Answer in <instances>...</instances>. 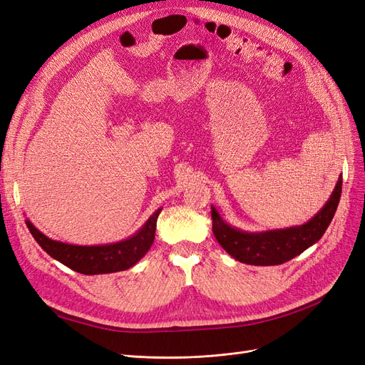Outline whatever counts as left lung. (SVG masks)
Returning a JSON list of instances; mask_svg holds the SVG:
<instances>
[{
  "instance_id": "8db88e82",
  "label": "left lung",
  "mask_w": 365,
  "mask_h": 365,
  "mask_svg": "<svg viewBox=\"0 0 365 365\" xmlns=\"http://www.w3.org/2000/svg\"><path fill=\"white\" fill-rule=\"evenodd\" d=\"M342 189V176L338 178L335 189L324 207L309 220L297 227L262 231V233H248L224 222L216 208L212 205L213 235L231 257L247 264L257 267H271L282 264L302 254L315 242L322 239L330 225L339 204Z\"/></svg>"
}]
</instances>
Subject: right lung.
<instances>
[{
	"instance_id": "1",
	"label": "right lung",
	"mask_w": 365,
	"mask_h": 365,
	"mask_svg": "<svg viewBox=\"0 0 365 365\" xmlns=\"http://www.w3.org/2000/svg\"><path fill=\"white\" fill-rule=\"evenodd\" d=\"M161 212L158 208L153 213L146 224L143 225L134 236H130L125 240L115 242V244L108 245H71L63 244L59 240H53L42 235L41 231L33 225L27 219L26 224L30 230L31 236L53 259H56L65 267L71 268L76 272L85 275H96V274H109L117 271L129 269L145 256L155 239L157 230V219Z\"/></svg>"
}]
</instances>
